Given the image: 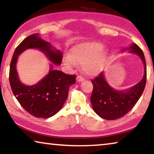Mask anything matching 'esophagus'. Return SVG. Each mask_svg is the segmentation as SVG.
<instances>
[{"mask_svg": "<svg viewBox=\"0 0 154 154\" xmlns=\"http://www.w3.org/2000/svg\"><path fill=\"white\" fill-rule=\"evenodd\" d=\"M77 81L78 82H83V81H84V78H83L82 76H80V75H78L77 77Z\"/></svg>", "mask_w": 154, "mask_h": 154, "instance_id": "34e87169", "label": "esophagus"}]
</instances>
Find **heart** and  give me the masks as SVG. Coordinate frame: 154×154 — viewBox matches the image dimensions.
Wrapping results in <instances>:
<instances>
[{
    "label": "heart",
    "mask_w": 154,
    "mask_h": 154,
    "mask_svg": "<svg viewBox=\"0 0 154 154\" xmlns=\"http://www.w3.org/2000/svg\"><path fill=\"white\" fill-rule=\"evenodd\" d=\"M104 44L97 41L81 43L71 51V56L68 55L64 59L65 64L74 66L76 62L83 64V70L88 75L100 72L106 62L107 53L103 50Z\"/></svg>",
    "instance_id": "1"
}]
</instances>
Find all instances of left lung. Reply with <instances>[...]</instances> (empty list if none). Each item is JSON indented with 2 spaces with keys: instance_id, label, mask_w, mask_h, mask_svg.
Masks as SVG:
<instances>
[{
  "instance_id": "1",
  "label": "left lung",
  "mask_w": 154,
  "mask_h": 154,
  "mask_svg": "<svg viewBox=\"0 0 154 154\" xmlns=\"http://www.w3.org/2000/svg\"><path fill=\"white\" fill-rule=\"evenodd\" d=\"M128 49L130 53L139 56L144 64V76L133 87L126 90H116L106 82L104 72L92 80L93 91L90 100L95 113L100 118L108 120H114L127 114L136 105L144 91L147 80V68L142 49L136 43H132Z\"/></svg>"
}]
</instances>
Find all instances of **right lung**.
Wrapping results in <instances>:
<instances>
[{
  "label": "right lung",
  "instance_id": "right-lung-1",
  "mask_svg": "<svg viewBox=\"0 0 154 154\" xmlns=\"http://www.w3.org/2000/svg\"><path fill=\"white\" fill-rule=\"evenodd\" d=\"M30 48L38 49L56 64H61L62 55L60 51L54 49L50 43L35 33L28 36L17 47L10 64V85L21 106L36 118H48L58 113L64 105L69 87L75 83L76 75L52 69L51 65L48 75L38 83L30 86L23 84L18 77L16 63L18 56Z\"/></svg>",
  "mask_w": 154,
  "mask_h": 154
}]
</instances>
